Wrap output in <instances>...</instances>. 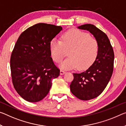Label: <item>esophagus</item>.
<instances>
[{"instance_id":"1","label":"esophagus","mask_w":126,"mask_h":126,"mask_svg":"<svg viewBox=\"0 0 126 126\" xmlns=\"http://www.w3.org/2000/svg\"><path fill=\"white\" fill-rule=\"evenodd\" d=\"M65 73V72L63 71V70H61V71H60V75H63Z\"/></svg>"}]
</instances>
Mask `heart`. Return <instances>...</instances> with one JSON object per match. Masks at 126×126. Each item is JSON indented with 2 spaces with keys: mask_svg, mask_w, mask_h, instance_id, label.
Masks as SVG:
<instances>
[{
  "mask_svg": "<svg viewBox=\"0 0 126 126\" xmlns=\"http://www.w3.org/2000/svg\"><path fill=\"white\" fill-rule=\"evenodd\" d=\"M49 48L53 59L59 63L66 56L69 57L60 63L64 69H85L94 63L99 51V43L96 38L89 33L77 29L65 32L61 41L54 38L50 42Z\"/></svg>",
  "mask_w": 126,
  "mask_h": 126,
  "instance_id": "heart-1",
  "label": "heart"
}]
</instances>
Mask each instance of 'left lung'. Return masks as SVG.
Returning a JSON list of instances; mask_svg holds the SVG:
<instances>
[{
  "mask_svg": "<svg viewBox=\"0 0 126 126\" xmlns=\"http://www.w3.org/2000/svg\"><path fill=\"white\" fill-rule=\"evenodd\" d=\"M78 29L89 31L97 39L99 51L95 61L87 70L73 73L70 85L72 93L80 100H89L98 96L107 87L113 71L114 54L105 33L91 24H85Z\"/></svg>",
  "mask_w": 126,
  "mask_h": 126,
  "instance_id": "1",
  "label": "left lung"
}]
</instances>
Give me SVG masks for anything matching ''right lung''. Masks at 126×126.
Returning a JSON list of instances; mask_svg holds the SVG:
<instances>
[{"label": "right lung", "instance_id": "obj_1", "mask_svg": "<svg viewBox=\"0 0 126 126\" xmlns=\"http://www.w3.org/2000/svg\"><path fill=\"white\" fill-rule=\"evenodd\" d=\"M62 27L40 23L20 35L12 53L10 65L14 87L25 100L38 102L47 95L60 70L54 63L50 42Z\"/></svg>", "mask_w": 126, "mask_h": 126}]
</instances>
